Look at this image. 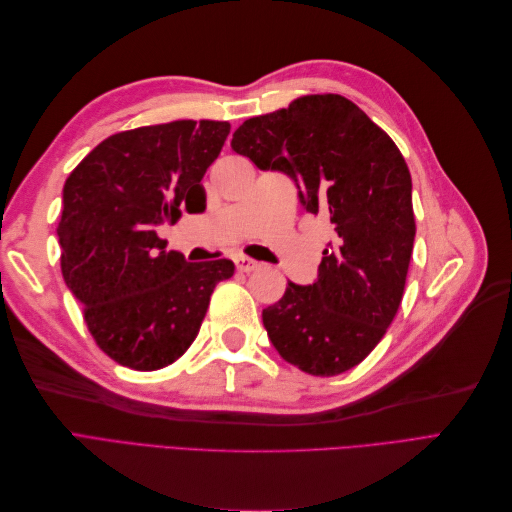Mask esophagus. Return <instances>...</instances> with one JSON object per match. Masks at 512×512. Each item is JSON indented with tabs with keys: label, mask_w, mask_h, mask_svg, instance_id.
I'll list each match as a JSON object with an SVG mask.
<instances>
[{
	"label": "esophagus",
	"mask_w": 512,
	"mask_h": 512,
	"mask_svg": "<svg viewBox=\"0 0 512 512\" xmlns=\"http://www.w3.org/2000/svg\"><path fill=\"white\" fill-rule=\"evenodd\" d=\"M235 265H237V269L243 271V273H250V271L260 269V262L254 260V258H247V256H237V258H235Z\"/></svg>",
	"instance_id": "34e87169"
}]
</instances>
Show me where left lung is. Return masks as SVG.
<instances>
[{"label": "left lung", "mask_w": 512, "mask_h": 512, "mask_svg": "<svg viewBox=\"0 0 512 512\" xmlns=\"http://www.w3.org/2000/svg\"><path fill=\"white\" fill-rule=\"evenodd\" d=\"M230 147L260 170H280L303 207L327 213L335 241L322 252L318 280L288 282L262 309L282 359L312 376L359 365L393 322L416 235L412 179L391 136L337 94L292 100L243 121Z\"/></svg>", "instance_id": "left-lung-1"}]
</instances>
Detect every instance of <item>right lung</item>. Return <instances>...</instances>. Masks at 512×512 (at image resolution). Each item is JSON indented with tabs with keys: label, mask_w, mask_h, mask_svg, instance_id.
Segmentation results:
<instances>
[{
	"label": "right lung",
	"mask_w": 512,
	"mask_h": 512,
	"mask_svg": "<svg viewBox=\"0 0 512 512\" xmlns=\"http://www.w3.org/2000/svg\"><path fill=\"white\" fill-rule=\"evenodd\" d=\"M228 121H170L108 136L64 185L57 226L61 273L102 352L138 371L175 363L192 346L232 260L188 262L156 226L205 209L203 177Z\"/></svg>",
	"instance_id": "1"
}]
</instances>
